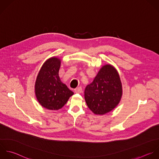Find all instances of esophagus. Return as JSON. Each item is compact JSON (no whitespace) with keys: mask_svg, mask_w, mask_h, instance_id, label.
Wrapping results in <instances>:
<instances>
[{"mask_svg":"<svg viewBox=\"0 0 159 159\" xmlns=\"http://www.w3.org/2000/svg\"><path fill=\"white\" fill-rule=\"evenodd\" d=\"M74 92L76 93H80L82 92V87H77L74 90Z\"/></svg>","mask_w":159,"mask_h":159,"instance_id":"esophagus-1","label":"esophagus"}]
</instances>
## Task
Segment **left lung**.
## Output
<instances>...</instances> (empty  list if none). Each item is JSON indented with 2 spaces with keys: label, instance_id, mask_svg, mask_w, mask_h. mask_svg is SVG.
Masks as SVG:
<instances>
[{
  "label": "left lung",
  "instance_id": "left-lung-1",
  "mask_svg": "<svg viewBox=\"0 0 159 159\" xmlns=\"http://www.w3.org/2000/svg\"><path fill=\"white\" fill-rule=\"evenodd\" d=\"M121 95L119 74L111 65L103 66L85 89L87 105L97 115H104L113 110L119 103Z\"/></svg>",
  "mask_w": 159,
  "mask_h": 159
}]
</instances>
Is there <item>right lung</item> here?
Returning <instances> with one entry per match:
<instances>
[{
    "label": "right lung",
    "mask_w": 159,
    "mask_h": 159,
    "mask_svg": "<svg viewBox=\"0 0 159 159\" xmlns=\"http://www.w3.org/2000/svg\"><path fill=\"white\" fill-rule=\"evenodd\" d=\"M60 66L61 60L58 58L48 59L41 67L35 83V93L38 102L51 110L61 108L74 94L60 80Z\"/></svg>",
    "instance_id": "right-lung-1"
}]
</instances>
